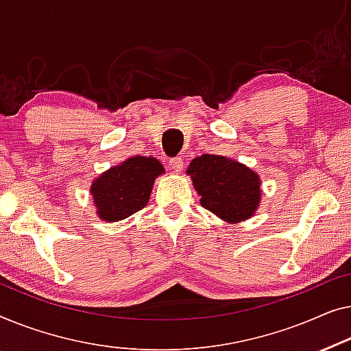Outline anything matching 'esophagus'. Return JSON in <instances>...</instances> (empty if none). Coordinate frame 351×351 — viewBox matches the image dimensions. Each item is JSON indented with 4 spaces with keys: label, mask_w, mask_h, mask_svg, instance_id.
<instances>
[{
    "label": "esophagus",
    "mask_w": 351,
    "mask_h": 351,
    "mask_svg": "<svg viewBox=\"0 0 351 351\" xmlns=\"http://www.w3.org/2000/svg\"><path fill=\"white\" fill-rule=\"evenodd\" d=\"M169 165L171 170L181 171L182 170V157H171V159L169 160Z\"/></svg>",
    "instance_id": "esophagus-1"
}]
</instances>
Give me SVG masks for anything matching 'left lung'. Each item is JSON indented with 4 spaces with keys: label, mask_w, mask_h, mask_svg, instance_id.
<instances>
[{
    "label": "left lung",
    "mask_w": 351,
    "mask_h": 351,
    "mask_svg": "<svg viewBox=\"0 0 351 351\" xmlns=\"http://www.w3.org/2000/svg\"><path fill=\"white\" fill-rule=\"evenodd\" d=\"M200 205L226 223L251 218L261 202L259 175L224 156L204 154L187 167Z\"/></svg>",
    "instance_id": "obj_1"
}]
</instances>
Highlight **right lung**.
Wrapping results in <instances>:
<instances>
[{
    "instance_id": "obj_1",
    "label": "right lung",
    "mask_w": 351,
    "mask_h": 351,
    "mask_svg": "<svg viewBox=\"0 0 351 351\" xmlns=\"http://www.w3.org/2000/svg\"><path fill=\"white\" fill-rule=\"evenodd\" d=\"M164 171L159 160L145 156L128 157L122 164L111 167L90 186L98 218L116 223L145 208L156 178Z\"/></svg>"
}]
</instances>
